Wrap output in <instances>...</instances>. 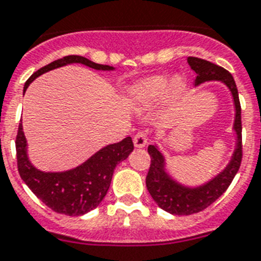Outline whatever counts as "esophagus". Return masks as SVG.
I'll return each mask as SVG.
<instances>
[{
	"instance_id": "esophagus-1",
	"label": "esophagus",
	"mask_w": 261,
	"mask_h": 261,
	"mask_svg": "<svg viewBox=\"0 0 261 261\" xmlns=\"http://www.w3.org/2000/svg\"><path fill=\"white\" fill-rule=\"evenodd\" d=\"M147 144V138H146V134L143 131H139L134 135V146L137 148H142Z\"/></svg>"
}]
</instances>
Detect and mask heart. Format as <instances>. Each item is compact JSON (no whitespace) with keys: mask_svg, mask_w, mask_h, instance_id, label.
Here are the masks:
<instances>
[{"mask_svg":"<svg viewBox=\"0 0 261 261\" xmlns=\"http://www.w3.org/2000/svg\"><path fill=\"white\" fill-rule=\"evenodd\" d=\"M186 89V82L181 76H174L170 82L166 75H152L138 81L127 89V102L135 111H143L159 103L166 93L171 99L178 98ZM169 91L167 92V90Z\"/></svg>","mask_w":261,"mask_h":261,"instance_id":"b5f03b06","label":"heart"}]
</instances>
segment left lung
Here are the masks:
<instances>
[{"instance_id":"1","label":"left lung","mask_w":261,"mask_h":261,"mask_svg":"<svg viewBox=\"0 0 261 261\" xmlns=\"http://www.w3.org/2000/svg\"><path fill=\"white\" fill-rule=\"evenodd\" d=\"M187 62L196 74L195 85L199 86L208 81H219L224 83L232 94L235 105L233 131L236 134V146L229 163L222 172L215 175L211 180L196 187H188L175 180L166 168V159L156 144L148 146L151 164L146 176V186L159 207L172 215H191L203 211L219 199L229 187L242 163V107L239 102V93L231 73L215 63L200 60L196 57H188Z\"/></svg>"}]
</instances>
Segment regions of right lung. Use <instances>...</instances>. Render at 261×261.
<instances>
[{"label": "right lung", "mask_w": 261, "mask_h": 261, "mask_svg": "<svg viewBox=\"0 0 261 261\" xmlns=\"http://www.w3.org/2000/svg\"><path fill=\"white\" fill-rule=\"evenodd\" d=\"M70 63H82L95 70L110 71L109 65H99L81 56H67L37 70L26 81L23 94L33 81L50 70L66 66ZM17 166L19 176L37 198L45 203L53 211L69 216L85 215L97 208L106 196L110 187L114 170L119 162L127 159L134 150V143L130 137L118 143L109 144L83 162L78 167L61 172H45L36 168L28 156V142L23 134L22 122L18 126L15 138Z\"/></svg>", "instance_id": "1"}]
</instances>
